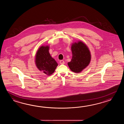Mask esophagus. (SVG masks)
<instances>
[{"label":"esophagus","instance_id":"obj_1","mask_svg":"<svg viewBox=\"0 0 124 124\" xmlns=\"http://www.w3.org/2000/svg\"><path fill=\"white\" fill-rule=\"evenodd\" d=\"M60 62L61 64H64L65 63V62L63 61V60H60V62Z\"/></svg>","mask_w":124,"mask_h":124}]
</instances>
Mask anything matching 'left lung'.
<instances>
[{"instance_id": "1", "label": "left lung", "mask_w": 124, "mask_h": 124, "mask_svg": "<svg viewBox=\"0 0 124 124\" xmlns=\"http://www.w3.org/2000/svg\"><path fill=\"white\" fill-rule=\"evenodd\" d=\"M72 58L68 63L71 71L79 73L90 64L91 54L86 45L81 41L73 43L71 46Z\"/></svg>"}]
</instances>
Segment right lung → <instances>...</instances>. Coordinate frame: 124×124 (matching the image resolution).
I'll use <instances>...</instances> for the list:
<instances>
[{"mask_svg": "<svg viewBox=\"0 0 124 124\" xmlns=\"http://www.w3.org/2000/svg\"><path fill=\"white\" fill-rule=\"evenodd\" d=\"M49 46H42L37 51L35 57V64L39 70L47 75L54 72L58 65L51 57L49 52Z\"/></svg>", "mask_w": 124, "mask_h": 124, "instance_id": "right-lung-1", "label": "right lung"}]
</instances>
